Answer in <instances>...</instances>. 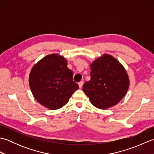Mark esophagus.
<instances>
[{
  "mask_svg": "<svg viewBox=\"0 0 154 154\" xmlns=\"http://www.w3.org/2000/svg\"><path fill=\"white\" fill-rule=\"evenodd\" d=\"M78 85H79V87L81 89V88H82V87H83V81H81V82H79V83H78Z\"/></svg>",
  "mask_w": 154,
  "mask_h": 154,
  "instance_id": "34e87169",
  "label": "esophagus"
}]
</instances>
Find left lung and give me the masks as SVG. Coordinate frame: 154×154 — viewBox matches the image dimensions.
Here are the masks:
<instances>
[{
  "label": "left lung",
  "mask_w": 154,
  "mask_h": 154,
  "mask_svg": "<svg viewBox=\"0 0 154 154\" xmlns=\"http://www.w3.org/2000/svg\"><path fill=\"white\" fill-rule=\"evenodd\" d=\"M91 79L83 92L91 104L99 109L116 105L126 95L130 80L123 65L115 57L104 54L91 63Z\"/></svg>",
  "instance_id": "1"
}]
</instances>
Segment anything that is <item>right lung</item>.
<instances>
[{
  "instance_id": "1",
  "label": "right lung",
  "mask_w": 154,
  "mask_h": 154,
  "mask_svg": "<svg viewBox=\"0 0 154 154\" xmlns=\"http://www.w3.org/2000/svg\"><path fill=\"white\" fill-rule=\"evenodd\" d=\"M67 61L57 54L48 55L35 63L29 75L34 97L42 106L56 110L65 105L79 85L73 81V72Z\"/></svg>"
}]
</instances>
